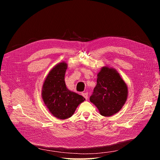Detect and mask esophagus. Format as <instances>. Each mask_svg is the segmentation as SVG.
I'll return each mask as SVG.
<instances>
[{
	"label": "esophagus",
	"instance_id": "34e87169",
	"mask_svg": "<svg viewBox=\"0 0 160 160\" xmlns=\"http://www.w3.org/2000/svg\"><path fill=\"white\" fill-rule=\"evenodd\" d=\"M82 95L84 97V98H85V99H88V93H87V92H85V93H82Z\"/></svg>",
	"mask_w": 160,
	"mask_h": 160
}]
</instances>
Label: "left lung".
<instances>
[{
    "label": "left lung",
    "instance_id": "obj_1",
    "mask_svg": "<svg viewBox=\"0 0 160 160\" xmlns=\"http://www.w3.org/2000/svg\"><path fill=\"white\" fill-rule=\"evenodd\" d=\"M128 96L127 84L116 69L104 66L98 73L97 85L90 97V101L99 113L110 117L118 113L126 102Z\"/></svg>",
    "mask_w": 160,
    "mask_h": 160
}]
</instances>
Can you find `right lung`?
I'll return each mask as SVG.
<instances>
[{"instance_id":"add662e5","label":"right lung","mask_w":160,"mask_h":160,"mask_svg":"<svg viewBox=\"0 0 160 160\" xmlns=\"http://www.w3.org/2000/svg\"><path fill=\"white\" fill-rule=\"evenodd\" d=\"M67 64L62 61L51 69L43 82L41 96L54 117L65 119L71 117L78 105L85 100L83 96L67 88L65 75Z\"/></svg>"}]
</instances>
